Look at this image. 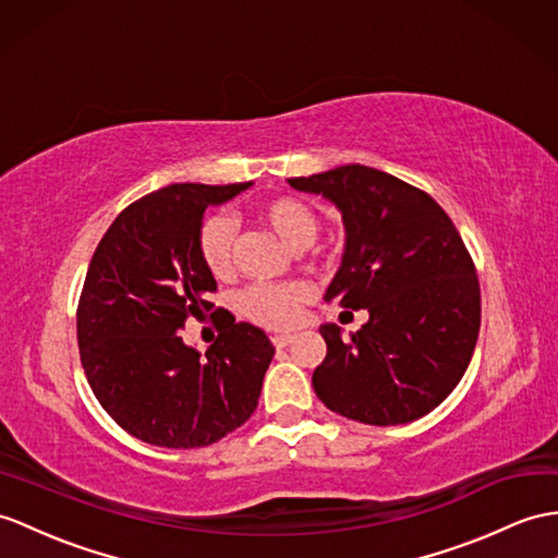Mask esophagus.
I'll list each match as a JSON object with an SVG mask.
<instances>
[{"label":"esophagus","mask_w":558,"mask_h":558,"mask_svg":"<svg viewBox=\"0 0 558 558\" xmlns=\"http://www.w3.org/2000/svg\"><path fill=\"white\" fill-rule=\"evenodd\" d=\"M293 338L295 336H291V333H277V336H271V345H275V348H287V345L293 343Z\"/></svg>","instance_id":"1"}]
</instances>
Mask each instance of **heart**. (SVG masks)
Returning a JSON list of instances; mask_svg holds the SVG:
<instances>
[{
	"label": "heart",
	"mask_w": 558,
	"mask_h": 558,
	"mask_svg": "<svg viewBox=\"0 0 558 558\" xmlns=\"http://www.w3.org/2000/svg\"><path fill=\"white\" fill-rule=\"evenodd\" d=\"M257 220L267 225L291 248H305L317 239L322 220L310 203L295 196H275L257 206ZM236 227L227 215H210L196 234V253L213 277L227 279L234 271ZM310 301L303 281L251 283L236 298V307L248 322L265 329H291L301 319V307Z\"/></svg>",
	"instance_id": "b5f03b06"
}]
</instances>
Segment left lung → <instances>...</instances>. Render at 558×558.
Returning <instances> with one entry per match:
<instances>
[{
    "instance_id": "obj_1",
    "label": "left lung",
    "mask_w": 558,
    "mask_h": 558,
    "mask_svg": "<svg viewBox=\"0 0 558 558\" xmlns=\"http://www.w3.org/2000/svg\"><path fill=\"white\" fill-rule=\"evenodd\" d=\"M289 184L343 213L345 253L324 301L369 312L350 338L319 326L317 398L369 426L436 410L464 376L481 329L478 277L457 227L426 192L357 162Z\"/></svg>"
}]
</instances>
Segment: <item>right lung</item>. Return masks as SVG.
I'll return each instance as SVG.
<instances>
[{
  "mask_svg": "<svg viewBox=\"0 0 558 558\" xmlns=\"http://www.w3.org/2000/svg\"><path fill=\"white\" fill-rule=\"evenodd\" d=\"M248 186H162L130 203L92 255L77 303L80 362L108 416L142 442L206 447L255 412L275 357L265 331L225 312L206 355L180 336L189 317L215 315L217 283L196 253L203 213Z\"/></svg>",
  "mask_w": 558,
  "mask_h": 558,
  "instance_id": "1",
  "label": "right lung"
}]
</instances>
